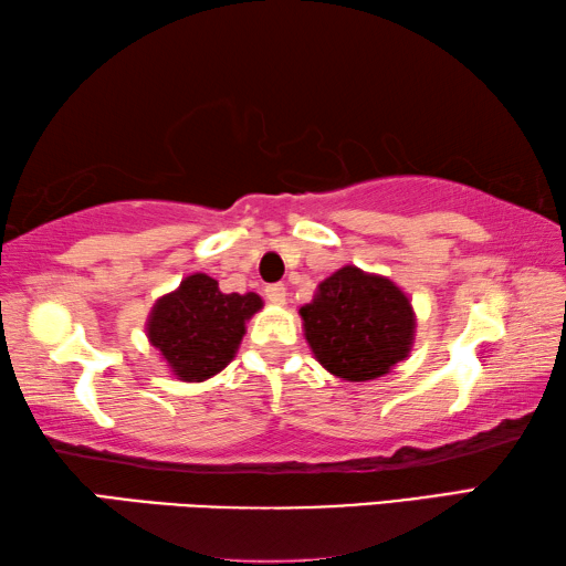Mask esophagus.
I'll list each match as a JSON object with an SVG mask.
<instances>
[{"instance_id":"obj_1","label":"esophagus","mask_w":566,"mask_h":566,"mask_svg":"<svg viewBox=\"0 0 566 566\" xmlns=\"http://www.w3.org/2000/svg\"><path fill=\"white\" fill-rule=\"evenodd\" d=\"M264 294H266V300H270L272 304H276V306H282V304H286V286L284 284H270L264 290Z\"/></svg>"}]
</instances>
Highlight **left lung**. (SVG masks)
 Segmentation results:
<instances>
[{
	"mask_svg": "<svg viewBox=\"0 0 566 566\" xmlns=\"http://www.w3.org/2000/svg\"><path fill=\"white\" fill-rule=\"evenodd\" d=\"M300 314L314 357L347 381L385 377L415 344L409 296L387 276L352 264L327 276Z\"/></svg>",
	"mask_w": 566,
	"mask_h": 566,
	"instance_id": "obj_1",
	"label": "left lung"
}]
</instances>
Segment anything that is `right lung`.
<instances>
[{
    "label": "right lung",
    "instance_id": "1",
    "mask_svg": "<svg viewBox=\"0 0 566 566\" xmlns=\"http://www.w3.org/2000/svg\"><path fill=\"white\" fill-rule=\"evenodd\" d=\"M260 310V294H224L217 280L197 272L151 306L147 337L177 379L205 381L234 359L247 319Z\"/></svg>",
    "mask_w": 566,
    "mask_h": 566
}]
</instances>
